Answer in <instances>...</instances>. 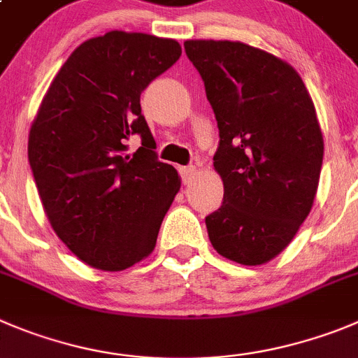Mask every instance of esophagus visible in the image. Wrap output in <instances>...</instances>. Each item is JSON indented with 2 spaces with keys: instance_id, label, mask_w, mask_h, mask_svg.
Segmentation results:
<instances>
[{
  "instance_id": "obj_1",
  "label": "esophagus",
  "mask_w": 358,
  "mask_h": 358,
  "mask_svg": "<svg viewBox=\"0 0 358 358\" xmlns=\"http://www.w3.org/2000/svg\"><path fill=\"white\" fill-rule=\"evenodd\" d=\"M180 176H182V182L187 185V183H190L192 180H194L196 168L194 166H185V168H180Z\"/></svg>"
}]
</instances>
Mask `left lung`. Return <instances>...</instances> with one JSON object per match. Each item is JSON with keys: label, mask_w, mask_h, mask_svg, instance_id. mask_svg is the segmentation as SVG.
I'll use <instances>...</instances> for the list:
<instances>
[{"label": "left lung", "mask_w": 358, "mask_h": 358, "mask_svg": "<svg viewBox=\"0 0 358 358\" xmlns=\"http://www.w3.org/2000/svg\"><path fill=\"white\" fill-rule=\"evenodd\" d=\"M215 113L213 168L224 183L205 219L220 256L263 265L288 247L318 190L323 136L302 78L270 52L229 40H187Z\"/></svg>", "instance_id": "obj_1"}]
</instances>
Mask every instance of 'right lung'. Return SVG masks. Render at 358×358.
Instances as JSON below:
<instances>
[{"label":"right lung","instance_id":"1","mask_svg":"<svg viewBox=\"0 0 358 358\" xmlns=\"http://www.w3.org/2000/svg\"><path fill=\"white\" fill-rule=\"evenodd\" d=\"M182 55L173 38L109 31L69 56L31 123L28 159L52 229L81 262L118 272L155 249L180 176L157 159L141 92ZM132 135L142 146L128 153Z\"/></svg>","mask_w":358,"mask_h":358}]
</instances>
